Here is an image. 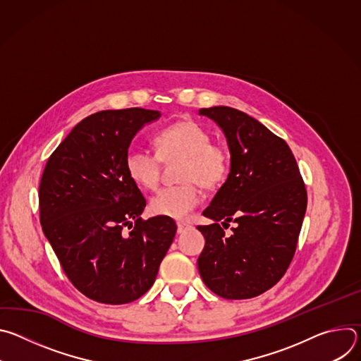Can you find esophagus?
Here are the masks:
<instances>
[{
    "label": "esophagus",
    "mask_w": 361,
    "mask_h": 361,
    "mask_svg": "<svg viewBox=\"0 0 361 361\" xmlns=\"http://www.w3.org/2000/svg\"><path fill=\"white\" fill-rule=\"evenodd\" d=\"M188 228H191L190 224H187V223H184V221H178V223H177V231H178V234L187 231Z\"/></svg>",
    "instance_id": "34e87169"
}]
</instances>
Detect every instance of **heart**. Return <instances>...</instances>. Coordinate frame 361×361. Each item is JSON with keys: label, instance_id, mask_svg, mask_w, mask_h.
I'll list each match as a JSON object with an SVG mask.
<instances>
[{"label": "heart", "instance_id": "b5f03b06", "mask_svg": "<svg viewBox=\"0 0 361 361\" xmlns=\"http://www.w3.org/2000/svg\"><path fill=\"white\" fill-rule=\"evenodd\" d=\"M154 142L159 156L144 148L133 147L126 154V171L140 187L154 188L160 178L163 161L181 157L178 185L164 187L149 200V210L156 216L170 219L187 217L200 202L198 183L204 188H214L228 174L230 161L227 151L212 142V134L201 124L185 120L161 130Z\"/></svg>", "mask_w": 361, "mask_h": 361}]
</instances>
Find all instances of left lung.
<instances>
[{"label": "left lung", "instance_id": "obj_1", "mask_svg": "<svg viewBox=\"0 0 361 361\" xmlns=\"http://www.w3.org/2000/svg\"><path fill=\"white\" fill-rule=\"evenodd\" d=\"M224 133L230 173L197 228L205 238L200 276L227 300L260 295L287 271L307 209V191L287 142L260 121L231 107L201 109ZM236 223L227 236L219 224Z\"/></svg>", "mask_w": 361, "mask_h": 361}]
</instances>
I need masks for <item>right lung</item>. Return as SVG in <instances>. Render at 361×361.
I'll return each mask as SVG.
<instances>
[{"label":"right lung","mask_w":361,"mask_h":361,"mask_svg":"<svg viewBox=\"0 0 361 361\" xmlns=\"http://www.w3.org/2000/svg\"><path fill=\"white\" fill-rule=\"evenodd\" d=\"M160 117L137 107L91 114L45 164L42 231L73 286L94 301L126 304L145 294L174 240L173 219H141L145 198L124 166L134 135Z\"/></svg>","instance_id":"add662e5"}]
</instances>
